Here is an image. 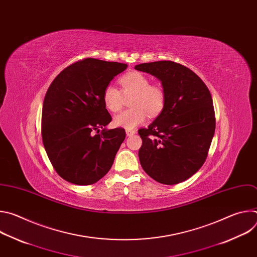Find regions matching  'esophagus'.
I'll list each match as a JSON object with an SVG mask.
<instances>
[{"instance_id":"1","label":"esophagus","mask_w":257,"mask_h":257,"mask_svg":"<svg viewBox=\"0 0 257 257\" xmlns=\"http://www.w3.org/2000/svg\"><path fill=\"white\" fill-rule=\"evenodd\" d=\"M126 134H127V136H132L135 134V131L134 130H126Z\"/></svg>"}]
</instances>
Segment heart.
<instances>
[{"mask_svg":"<svg viewBox=\"0 0 257 257\" xmlns=\"http://www.w3.org/2000/svg\"><path fill=\"white\" fill-rule=\"evenodd\" d=\"M121 90L114 85H107L102 92V101L107 111H121L125 97H131L132 108L117 115L114 125L132 130L144 122L146 115L156 117L162 113L166 104V92L158 84H151V79L141 72H130L120 78Z\"/></svg>","mask_w":257,"mask_h":257,"instance_id":"1","label":"heart"}]
</instances>
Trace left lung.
Instances as JSON below:
<instances>
[{"label":"left lung","instance_id":"8db88e82","mask_svg":"<svg viewBox=\"0 0 257 257\" xmlns=\"http://www.w3.org/2000/svg\"><path fill=\"white\" fill-rule=\"evenodd\" d=\"M135 69L157 77L166 92L162 113L138 130L141 167L162 184H178L206 160L215 129L210 92L193 71L172 61L143 63Z\"/></svg>","mask_w":257,"mask_h":257}]
</instances>
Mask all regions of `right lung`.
<instances>
[{
    "mask_svg": "<svg viewBox=\"0 0 257 257\" xmlns=\"http://www.w3.org/2000/svg\"><path fill=\"white\" fill-rule=\"evenodd\" d=\"M126 68L127 64L87 58L65 68L51 83L44 99L42 136L54 169L64 180L91 185L113 166L126 132L105 129L112 117L102 92Z\"/></svg>",
    "mask_w": 257,
    "mask_h": 257,
    "instance_id": "1",
    "label": "right lung"
}]
</instances>
